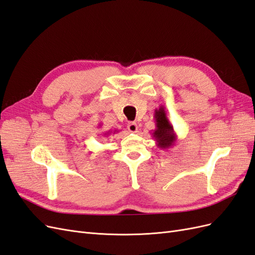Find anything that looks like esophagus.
<instances>
[{"mask_svg":"<svg viewBox=\"0 0 255 255\" xmlns=\"http://www.w3.org/2000/svg\"><path fill=\"white\" fill-rule=\"evenodd\" d=\"M128 128L130 133H136L138 130V126L136 122H129L128 125Z\"/></svg>","mask_w":255,"mask_h":255,"instance_id":"esophagus-1","label":"esophagus"}]
</instances>
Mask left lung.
<instances>
[{"label": "left lung", "mask_w": 255, "mask_h": 255, "mask_svg": "<svg viewBox=\"0 0 255 255\" xmlns=\"http://www.w3.org/2000/svg\"><path fill=\"white\" fill-rule=\"evenodd\" d=\"M154 119H155V129L153 130L152 136L156 141V145L163 150L172 148L177 138L173 127L167 117V112L164 106H159L155 110Z\"/></svg>", "instance_id": "1"}]
</instances>
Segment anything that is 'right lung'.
<instances>
[{
  "instance_id": "1",
  "label": "right lung",
  "mask_w": 255,
  "mask_h": 255,
  "mask_svg": "<svg viewBox=\"0 0 255 255\" xmlns=\"http://www.w3.org/2000/svg\"><path fill=\"white\" fill-rule=\"evenodd\" d=\"M115 132H116V130H115ZM115 132H114V134H115ZM104 135H109V133H105Z\"/></svg>"
}]
</instances>
